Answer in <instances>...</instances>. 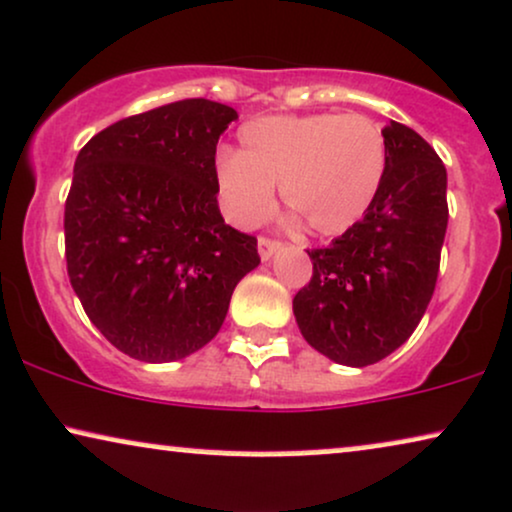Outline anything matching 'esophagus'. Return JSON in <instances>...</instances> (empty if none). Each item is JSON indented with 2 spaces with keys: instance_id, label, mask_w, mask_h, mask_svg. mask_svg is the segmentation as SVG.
<instances>
[{
  "instance_id": "34e87169",
  "label": "esophagus",
  "mask_w": 512,
  "mask_h": 512,
  "mask_svg": "<svg viewBox=\"0 0 512 512\" xmlns=\"http://www.w3.org/2000/svg\"><path fill=\"white\" fill-rule=\"evenodd\" d=\"M257 250H260L262 260H269V257H272L274 252L281 250V243H279V240H272V238H267V236H260V240H257Z\"/></svg>"
}]
</instances>
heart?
I'll list each match as a JSON object with an SVG mask.
<instances>
[{"label": "heart", "mask_w": 512, "mask_h": 512, "mask_svg": "<svg viewBox=\"0 0 512 512\" xmlns=\"http://www.w3.org/2000/svg\"><path fill=\"white\" fill-rule=\"evenodd\" d=\"M243 150H221L214 176L233 224L269 217L274 186L315 233L348 231L372 207L386 174V140L362 114L262 116L238 133Z\"/></svg>", "instance_id": "1"}]
</instances>
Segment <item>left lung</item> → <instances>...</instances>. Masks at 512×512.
Listing matches in <instances>:
<instances>
[{"mask_svg": "<svg viewBox=\"0 0 512 512\" xmlns=\"http://www.w3.org/2000/svg\"><path fill=\"white\" fill-rule=\"evenodd\" d=\"M386 174L372 207L329 248L307 250L312 279L293 298L300 334L348 367L403 346L434 295L448 226L446 166L398 121L384 126Z\"/></svg>", "mask_w": 512, "mask_h": 512, "instance_id": "obj_1", "label": "left lung"}]
</instances>
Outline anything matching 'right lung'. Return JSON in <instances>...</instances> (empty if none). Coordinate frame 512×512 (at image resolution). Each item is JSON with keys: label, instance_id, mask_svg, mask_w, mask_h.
Returning a JSON list of instances; mask_svg holds the SVG:
<instances>
[{"label": "right lung", "instance_id": "right-lung-1", "mask_svg": "<svg viewBox=\"0 0 512 512\" xmlns=\"http://www.w3.org/2000/svg\"><path fill=\"white\" fill-rule=\"evenodd\" d=\"M236 109L181 100L112 123L78 152L66 269L90 322L128 357L174 362L207 346L257 238L221 217L219 135Z\"/></svg>", "mask_w": 512, "mask_h": 512}]
</instances>
